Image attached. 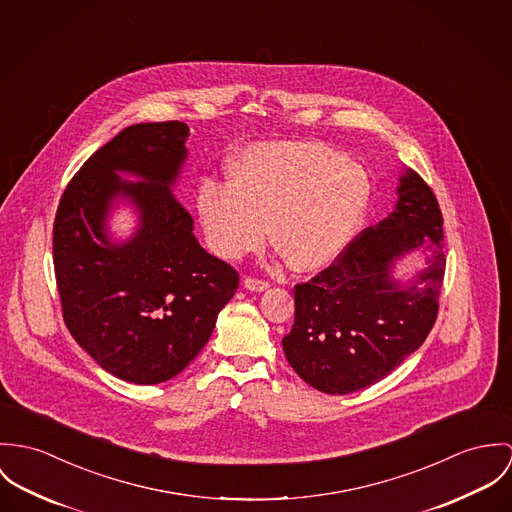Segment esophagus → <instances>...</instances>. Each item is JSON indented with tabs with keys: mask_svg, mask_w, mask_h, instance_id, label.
Wrapping results in <instances>:
<instances>
[{
	"mask_svg": "<svg viewBox=\"0 0 512 512\" xmlns=\"http://www.w3.org/2000/svg\"><path fill=\"white\" fill-rule=\"evenodd\" d=\"M243 286H245L247 290H251V292H263V290H267V288H269V283H267V281H263V279L245 277V279H243Z\"/></svg>",
	"mask_w": 512,
	"mask_h": 512,
	"instance_id": "34e87169",
	"label": "esophagus"
}]
</instances>
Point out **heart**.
<instances>
[{"instance_id": "obj_1", "label": "heart", "mask_w": 512, "mask_h": 512, "mask_svg": "<svg viewBox=\"0 0 512 512\" xmlns=\"http://www.w3.org/2000/svg\"><path fill=\"white\" fill-rule=\"evenodd\" d=\"M371 194L367 171L314 141H269L241 153L229 186L204 182L196 208L210 249L224 259L255 251L267 237L290 269L318 271L338 259Z\"/></svg>"}]
</instances>
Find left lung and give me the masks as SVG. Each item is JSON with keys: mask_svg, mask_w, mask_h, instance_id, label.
Listing matches in <instances>:
<instances>
[{"mask_svg": "<svg viewBox=\"0 0 512 512\" xmlns=\"http://www.w3.org/2000/svg\"><path fill=\"white\" fill-rule=\"evenodd\" d=\"M395 210L361 231L310 283L294 286V326L283 338L290 367L328 395L361 391L387 377L430 334L446 271L444 220L430 186L404 169ZM425 269L392 277L408 252Z\"/></svg>", "mask_w": 512, "mask_h": 512, "instance_id": "left-lung-1", "label": "left lung"}]
</instances>
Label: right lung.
<instances>
[{
	"instance_id": "add662e5",
	"label": "right lung",
	"mask_w": 512,
	"mask_h": 512,
	"mask_svg": "<svg viewBox=\"0 0 512 512\" xmlns=\"http://www.w3.org/2000/svg\"><path fill=\"white\" fill-rule=\"evenodd\" d=\"M188 135L182 121L125 127L74 174L55 218L64 324L104 371L135 385L165 383L186 369L239 284L233 267L202 249L172 192ZM117 199L140 220L125 242L107 231Z\"/></svg>"
}]
</instances>
